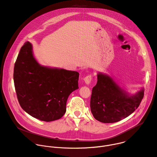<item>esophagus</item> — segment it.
Masks as SVG:
<instances>
[{"instance_id":"1","label":"esophagus","mask_w":157,"mask_h":157,"mask_svg":"<svg viewBox=\"0 0 157 157\" xmlns=\"http://www.w3.org/2000/svg\"><path fill=\"white\" fill-rule=\"evenodd\" d=\"M92 79H93V76L91 75H88V76H87L84 78V82L86 84H89V83L91 82Z\"/></svg>"}]
</instances>
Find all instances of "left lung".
Segmentation results:
<instances>
[{
  "instance_id": "1",
  "label": "left lung",
  "mask_w": 157,
  "mask_h": 157,
  "mask_svg": "<svg viewBox=\"0 0 157 157\" xmlns=\"http://www.w3.org/2000/svg\"><path fill=\"white\" fill-rule=\"evenodd\" d=\"M144 96L142 89L129 95L110 76L99 73L93 88L90 107L94 117L103 123H114L126 118L139 106Z\"/></svg>"
}]
</instances>
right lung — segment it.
<instances>
[{"label": "right lung", "mask_w": 157, "mask_h": 157, "mask_svg": "<svg viewBox=\"0 0 157 157\" xmlns=\"http://www.w3.org/2000/svg\"><path fill=\"white\" fill-rule=\"evenodd\" d=\"M78 79L77 71L40 65L29 41L21 47L14 66V85L21 107L42 121L63 116L68 96L79 88Z\"/></svg>", "instance_id": "add662e5"}]
</instances>
